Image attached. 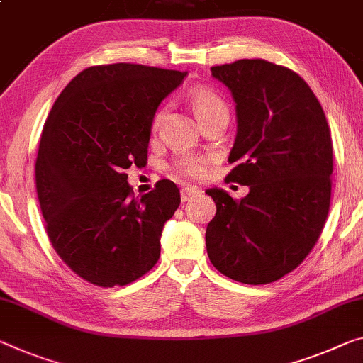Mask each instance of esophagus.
Returning a JSON list of instances; mask_svg holds the SVG:
<instances>
[{
    "instance_id": "1",
    "label": "esophagus",
    "mask_w": 363,
    "mask_h": 363,
    "mask_svg": "<svg viewBox=\"0 0 363 363\" xmlns=\"http://www.w3.org/2000/svg\"><path fill=\"white\" fill-rule=\"evenodd\" d=\"M180 196H182V201H183V203H186V201H191V199H194V198L201 196V189H198V188H193V186L182 188Z\"/></svg>"
}]
</instances>
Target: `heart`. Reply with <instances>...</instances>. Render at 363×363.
I'll use <instances>...</instances> for the list:
<instances>
[{"instance_id": "obj_1", "label": "heart", "mask_w": 363, "mask_h": 363, "mask_svg": "<svg viewBox=\"0 0 363 363\" xmlns=\"http://www.w3.org/2000/svg\"><path fill=\"white\" fill-rule=\"evenodd\" d=\"M189 100H191L193 108H194V111H196L198 118L201 121H204L208 116L216 113V111L227 110L225 104L222 102V99L217 96V94H214L213 91H208V89H196V91H193ZM164 118H165V110H159L152 120L154 130H157L160 123L164 121ZM206 160L208 159L196 157V155H183V157L175 160L174 170L182 177L199 178L204 174Z\"/></svg>"}]
</instances>
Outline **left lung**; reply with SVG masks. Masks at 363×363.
I'll return each instance as SVG.
<instances>
[{"label": "left lung", "mask_w": 363, "mask_h": 363, "mask_svg": "<svg viewBox=\"0 0 363 363\" xmlns=\"http://www.w3.org/2000/svg\"><path fill=\"white\" fill-rule=\"evenodd\" d=\"M235 100L237 138L227 180L250 193L211 188L216 216L206 228L211 263L237 282L269 284L308 256L331 201L333 141L325 111L292 69L264 60L213 66Z\"/></svg>", "instance_id": "left-lung-1"}]
</instances>
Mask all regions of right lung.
Returning a JSON list of instances; mask_svg holds the SVG:
<instances>
[{
	"mask_svg": "<svg viewBox=\"0 0 363 363\" xmlns=\"http://www.w3.org/2000/svg\"><path fill=\"white\" fill-rule=\"evenodd\" d=\"M185 76L133 63L91 66L50 111L35 162L38 203L55 252L94 286H126L157 263L180 191L160 180L135 198L125 170L147 160L155 110Z\"/></svg>",
	"mask_w": 363,
	"mask_h": 363,
	"instance_id": "obj_1",
	"label": "right lung"
}]
</instances>
